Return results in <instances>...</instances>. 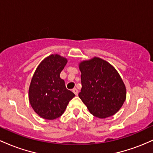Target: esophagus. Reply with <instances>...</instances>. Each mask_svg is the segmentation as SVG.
<instances>
[{"label":"esophagus","mask_w":153,"mask_h":153,"mask_svg":"<svg viewBox=\"0 0 153 153\" xmlns=\"http://www.w3.org/2000/svg\"><path fill=\"white\" fill-rule=\"evenodd\" d=\"M73 92L74 93V94H75V95H76V96L78 94V89L75 88H74L73 89Z\"/></svg>","instance_id":"esophagus-1"}]
</instances>
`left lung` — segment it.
Segmentation results:
<instances>
[{"mask_svg":"<svg viewBox=\"0 0 153 153\" xmlns=\"http://www.w3.org/2000/svg\"><path fill=\"white\" fill-rule=\"evenodd\" d=\"M82 88L78 96L94 117L105 119L115 114L126 100V87L111 65L94 57L79 64Z\"/></svg>","mask_w":153,"mask_h":153,"instance_id":"8db88e82","label":"left lung"}]
</instances>
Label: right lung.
Instances as JSON below:
<instances>
[{
    "label": "right lung",
    "instance_id": "add662e5",
    "mask_svg": "<svg viewBox=\"0 0 153 153\" xmlns=\"http://www.w3.org/2000/svg\"><path fill=\"white\" fill-rule=\"evenodd\" d=\"M67 62V59L59 54H51L35 71L29 89V99L33 109L42 118H58L75 96L66 88L64 80L59 76Z\"/></svg>",
    "mask_w": 153,
    "mask_h": 153
}]
</instances>
